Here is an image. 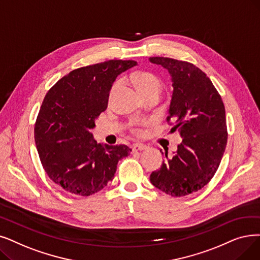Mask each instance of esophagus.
I'll use <instances>...</instances> for the list:
<instances>
[{
	"mask_svg": "<svg viewBox=\"0 0 260 260\" xmlns=\"http://www.w3.org/2000/svg\"><path fill=\"white\" fill-rule=\"evenodd\" d=\"M146 149H148V146H146L145 144H142V143H136V144H134V145L132 146L133 152L144 151V150H146Z\"/></svg>",
	"mask_w": 260,
	"mask_h": 260,
	"instance_id": "esophagus-1",
	"label": "esophagus"
}]
</instances>
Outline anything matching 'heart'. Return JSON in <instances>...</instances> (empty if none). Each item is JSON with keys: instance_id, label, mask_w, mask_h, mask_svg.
Masks as SVG:
<instances>
[{"instance_id": "1", "label": "heart", "mask_w": 260, "mask_h": 260, "mask_svg": "<svg viewBox=\"0 0 260 260\" xmlns=\"http://www.w3.org/2000/svg\"><path fill=\"white\" fill-rule=\"evenodd\" d=\"M132 81L135 84V86L137 87L138 91L140 92L141 95H144L146 93L150 92H157L160 93L162 84L160 82L159 78H158L155 74L151 72H136L132 75ZM121 81L118 80L114 84H112L110 91H109V99L112 98V95L115 94L117 91V89L120 87ZM133 132L137 135L141 134V131L139 128H134Z\"/></svg>"}]
</instances>
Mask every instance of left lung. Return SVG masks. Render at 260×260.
<instances>
[{
    "mask_svg": "<svg viewBox=\"0 0 260 260\" xmlns=\"http://www.w3.org/2000/svg\"><path fill=\"white\" fill-rule=\"evenodd\" d=\"M172 77L173 93L168 124L183 141L176 153L151 173V183L174 198L201 190L216 174L228 143L225 107L209 77L193 63L168 57H150Z\"/></svg>",
    "mask_w": 260,
    "mask_h": 260,
    "instance_id": "left-lung-1",
    "label": "left lung"
}]
</instances>
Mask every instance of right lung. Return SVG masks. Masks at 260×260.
<instances>
[{
  "label": "right lung",
  "instance_id": "obj_1",
  "mask_svg": "<svg viewBox=\"0 0 260 260\" xmlns=\"http://www.w3.org/2000/svg\"><path fill=\"white\" fill-rule=\"evenodd\" d=\"M136 64L111 59L78 68L44 96L34 127L37 151L48 176L68 192H99L114 178L119 160L131 154L127 145L96 143L90 129L107 108L117 76Z\"/></svg>",
  "mask_w": 260,
  "mask_h": 260
}]
</instances>
